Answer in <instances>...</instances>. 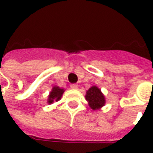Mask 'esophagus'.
<instances>
[{
    "label": "esophagus",
    "mask_w": 153,
    "mask_h": 153,
    "mask_svg": "<svg viewBox=\"0 0 153 153\" xmlns=\"http://www.w3.org/2000/svg\"><path fill=\"white\" fill-rule=\"evenodd\" d=\"M78 87H79V85H78L77 83H72V84L70 85V88H71L72 89H77Z\"/></svg>",
    "instance_id": "34e87169"
}]
</instances>
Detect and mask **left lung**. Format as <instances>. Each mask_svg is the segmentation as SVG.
<instances>
[{
  "label": "left lung",
  "instance_id": "left-lung-1",
  "mask_svg": "<svg viewBox=\"0 0 153 153\" xmlns=\"http://www.w3.org/2000/svg\"><path fill=\"white\" fill-rule=\"evenodd\" d=\"M85 98L88 102L91 109L93 110L100 109L106 103L105 97L97 86L91 87L87 91Z\"/></svg>",
  "mask_w": 153,
  "mask_h": 153
}]
</instances>
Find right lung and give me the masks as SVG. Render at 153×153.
Instances as JSON below:
<instances>
[{
    "label": "right lung",
    "instance_id": "right-lung-1",
    "mask_svg": "<svg viewBox=\"0 0 153 153\" xmlns=\"http://www.w3.org/2000/svg\"><path fill=\"white\" fill-rule=\"evenodd\" d=\"M65 92L63 88H60L59 87L55 86L52 88V89L51 91L50 94L48 96V100H47V103L51 104L54 102H57L61 98L62 94Z\"/></svg>",
    "mask_w": 153,
    "mask_h": 153
}]
</instances>
